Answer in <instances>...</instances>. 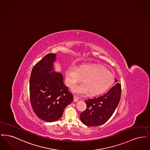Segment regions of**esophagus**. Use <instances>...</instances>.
Listing matches in <instances>:
<instances>
[{"mask_svg": "<svg viewBox=\"0 0 150 150\" xmlns=\"http://www.w3.org/2000/svg\"><path fill=\"white\" fill-rule=\"evenodd\" d=\"M78 100L79 99L78 98V97H76V96H74V102H78Z\"/></svg>", "mask_w": 150, "mask_h": 150, "instance_id": "1", "label": "esophagus"}]
</instances>
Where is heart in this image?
Masks as SVG:
<instances>
[{"instance_id":"obj_1","label":"heart","mask_w":150,"mask_h":150,"mask_svg":"<svg viewBox=\"0 0 150 150\" xmlns=\"http://www.w3.org/2000/svg\"><path fill=\"white\" fill-rule=\"evenodd\" d=\"M83 78V83L75 86L72 91L78 95L89 92L92 96L100 95L108 90L114 81L111 72L103 67L93 64H84L78 68L69 67L66 72V84L72 88Z\"/></svg>"}]
</instances>
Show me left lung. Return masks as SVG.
<instances>
[{"label":"left lung","mask_w":150,"mask_h":150,"mask_svg":"<svg viewBox=\"0 0 150 150\" xmlns=\"http://www.w3.org/2000/svg\"><path fill=\"white\" fill-rule=\"evenodd\" d=\"M120 98L121 84L116 83L104 95L86 100V108L80 115V120L86 126L102 125L114 114Z\"/></svg>","instance_id":"8db88e82"}]
</instances>
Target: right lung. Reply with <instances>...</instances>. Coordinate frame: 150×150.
<instances>
[{"label":"right lung","instance_id":"1","mask_svg":"<svg viewBox=\"0 0 150 150\" xmlns=\"http://www.w3.org/2000/svg\"><path fill=\"white\" fill-rule=\"evenodd\" d=\"M56 56L54 53L44 56L33 67L30 79L31 106L38 117L47 122L58 120L73 100L62 74L54 71Z\"/></svg>","mask_w":150,"mask_h":150}]
</instances>
